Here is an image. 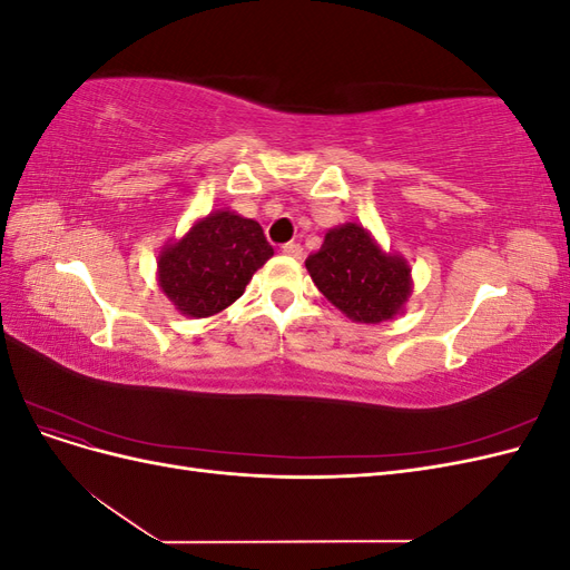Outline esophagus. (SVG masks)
Listing matches in <instances>:
<instances>
[{
	"label": "esophagus",
	"mask_w": 570,
	"mask_h": 570,
	"mask_svg": "<svg viewBox=\"0 0 570 570\" xmlns=\"http://www.w3.org/2000/svg\"><path fill=\"white\" fill-rule=\"evenodd\" d=\"M283 254H287L292 258H302V247L297 243H287V245H283Z\"/></svg>",
	"instance_id": "1"
}]
</instances>
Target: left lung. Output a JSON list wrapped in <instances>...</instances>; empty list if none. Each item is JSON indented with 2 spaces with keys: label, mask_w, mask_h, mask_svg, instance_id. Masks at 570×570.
Returning a JSON list of instances; mask_svg holds the SVG:
<instances>
[{
  "label": "left lung",
  "mask_w": 570,
  "mask_h": 570,
  "mask_svg": "<svg viewBox=\"0 0 570 570\" xmlns=\"http://www.w3.org/2000/svg\"><path fill=\"white\" fill-rule=\"evenodd\" d=\"M306 271L323 297L354 323H383L404 314L413 292L411 266L402 254L385 252L358 223L325 233Z\"/></svg>",
  "instance_id": "1"
}]
</instances>
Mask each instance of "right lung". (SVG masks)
I'll return each mask as SVG.
<instances>
[{
  "label": "right lung",
  "mask_w": 570,
  "mask_h": 570,
  "mask_svg": "<svg viewBox=\"0 0 570 570\" xmlns=\"http://www.w3.org/2000/svg\"><path fill=\"white\" fill-rule=\"evenodd\" d=\"M271 256L273 247L254 218L216 209L161 247L157 283L178 314L209 318L243 297Z\"/></svg>",
  "instance_id": "obj_1"
}]
</instances>
